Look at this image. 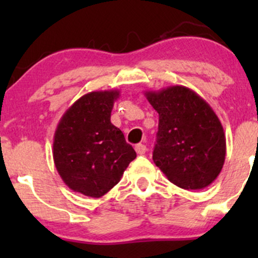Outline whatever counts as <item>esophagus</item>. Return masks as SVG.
<instances>
[{"mask_svg": "<svg viewBox=\"0 0 258 258\" xmlns=\"http://www.w3.org/2000/svg\"><path fill=\"white\" fill-rule=\"evenodd\" d=\"M135 149H136V152H137V154H139V155H143V154L147 153V147L142 143L137 144V146L135 147Z\"/></svg>", "mask_w": 258, "mask_h": 258, "instance_id": "esophagus-1", "label": "esophagus"}]
</instances>
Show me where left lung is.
Returning <instances> with one entry per match:
<instances>
[{
    "label": "left lung",
    "instance_id": "obj_1",
    "mask_svg": "<svg viewBox=\"0 0 258 258\" xmlns=\"http://www.w3.org/2000/svg\"><path fill=\"white\" fill-rule=\"evenodd\" d=\"M159 112L154 164L183 189H204L221 173L226 160V135L205 99L185 86L146 91Z\"/></svg>",
    "mask_w": 258,
    "mask_h": 258
}]
</instances>
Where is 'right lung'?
Instances as JSON below:
<instances>
[{
    "instance_id": "right-lung-1",
    "label": "right lung",
    "mask_w": 258,
    "mask_h": 258,
    "mask_svg": "<svg viewBox=\"0 0 258 258\" xmlns=\"http://www.w3.org/2000/svg\"><path fill=\"white\" fill-rule=\"evenodd\" d=\"M120 91L84 94L64 112L53 138V160L76 193L100 198L120 182L137 154L110 116Z\"/></svg>"
}]
</instances>
